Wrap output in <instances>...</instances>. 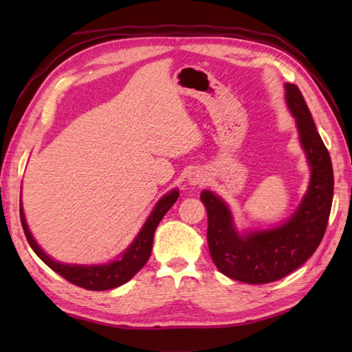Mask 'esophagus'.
I'll return each instance as SVG.
<instances>
[{"mask_svg": "<svg viewBox=\"0 0 352 352\" xmlns=\"http://www.w3.org/2000/svg\"><path fill=\"white\" fill-rule=\"evenodd\" d=\"M206 180H207V178H206V175L201 170H192V172H189V175H188V182L190 184H193V186L204 184Z\"/></svg>", "mask_w": 352, "mask_h": 352, "instance_id": "esophagus-1", "label": "esophagus"}]
</instances>
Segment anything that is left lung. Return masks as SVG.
<instances>
[{
	"mask_svg": "<svg viewBox=\"0 0 352 352\" xmlns=\"http://www.w3.org/2000/svg\"><path fill=\"white\" fill-rule=\"evenodd\" d=\"M284 87L287 107L296 119L311 169L309 190L296 212L280 227L242 236L234 228L227 204L210 190L201 193L208 218L207 242L213 263L223 275L248 284L276 281L305 263L322 241L331 212L334 175L330 153L300 89L290 83Z\"/></svg>",
	"mask_w": 352,
	"mask_h": 352,
	"instance_id": "8db88e82",
	"label": "left lung"
}]
</instances>
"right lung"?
<instances>
[{
	"label": "right lung",
	"instance_id": "1",
	"mask_svg": "<svg viewBox=\"0 0 352 352\" xmlns=\"http://www.w3.org/2000/svg\"><path fill=\"white\" fill-rule=\"evenodd\" d=\"M178 195H180V193H178L177 189H174L166 193L163 198H160V201L155 204L153 213L148 216L145 226L142 227L140 233L134 239L133 243L122 252L121 257L107 265L80 266L58 263V261L52 260L50 256H47L41 246L36 243L28 230L22 207L19 208L21 223L22 228H24V233L30 246H32L33 251L37 254V257H39L45 265H48L52 271L62 275L65 280L76 284L78 287H83L87 290H109L118 286H122L126 281H130L133 276L145 266L149 256H151L154 231L163 216L168 213L172 206H174Z\"/></svg>",
	"mask_w": 352,
	"mask_h": 352
}]
</instances>
